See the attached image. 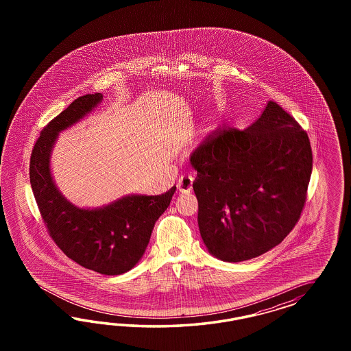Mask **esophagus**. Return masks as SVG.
<instances>
[{"instance_id": "esophagus-1", "label": "esophagus", "mask_w": 351, "mask_h": 351, "mask_svg": "<svg viewBox=\"0 0 351 351\" xmlns=\"http://www.w3.org/2000/svg\"><path fill=\"white\" fill-rule=\"evenodd\" d=\"M193 188V178L191 176H182L178 181V189L181 193H189Z\"/></svg>"}]
</instances>
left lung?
<instances>
[{"label": "left lung", "mask_w": 351, "mask_h": 351, "mask_svg": "<svg viewBox=\"0 0 351 351\" xmlns=\"http://www.w3.org/2000/svg\"><path fill=\"white\" fill-rule=\"evenodd\" d=\"M191 163L199 232L215 257L239 263L263 255L300 220L313 169L310 140L274 101L250 128L208 135Z\"/></svg>", "instance_id": "left-lung-1"}]
</instances>
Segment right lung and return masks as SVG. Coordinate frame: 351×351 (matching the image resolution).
<instances>
[{
    "mask_svg": "<svg viewBox=\"0 0 351 351\" xmlns=\"http://www.w3.org/2000/svg\"><path fill=\"white\" fill-rule=\"evenodd\" d=\"M101 100L99 93L81 96L43 128L31 154L29 179L55 245L86 269L118 276L144 255L154 223L170 206L176 186L160 195H128L96 210L78 208L64 198L50 172L53 143L60 131L85 117Z\"/></svg>",
    "mask_w": 351,
    "mask_h": 351,
    "instance_id": "right-lung-1",
    "label": "right lung"
}]
</instances>
